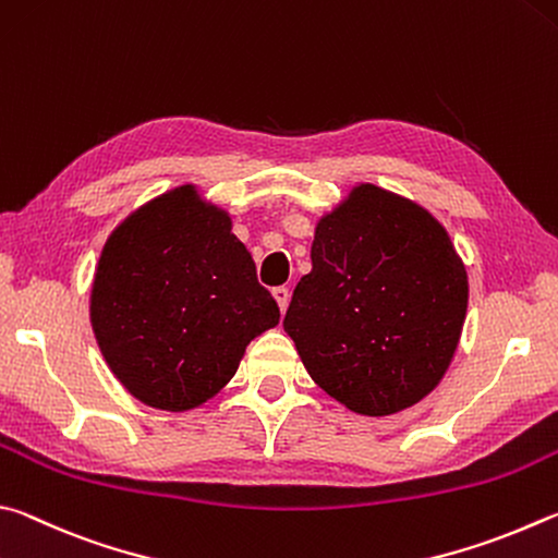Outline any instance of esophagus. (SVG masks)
Segmentation results:
<instances>
[{"mask_svg":"<svg viewBox=\"0 0 558 558\" xmlns=\"http://www.w3.org/2000/svg\"><path fill=\"white\" fill-rule=\"evenodd\" d=\"M271 294H274V299H277V304H279V308H281V314H284L287 306H289V299H291L289 289H287V287H277V289L271 291Z\"/></svg>","mask_w":558,"mask_h":558,"instance_id":"34e87169","label":"esophagus"}]
</instances>
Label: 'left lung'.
Segmentation results:
<instances>
[{
	"instance_id": "obj_1",
	"label": "left lung",
	"mask_w": 558,
	"mask_h": 558,
	"mask_svg": "<svg viewBox=\"0 0 558 558\" xmlns=\"http://www.w3.org/2000/svg\"><path fill=\"white\" fill-rule=\"evenodd\" d=\"M284 330L340 404L387 416L441 383L461 340L468 277L432 213L363 183L320 218Z\"/></svg>"
}]
</instances>
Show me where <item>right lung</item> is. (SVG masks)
Here are the masks:
<instances>
[{"instance_id":"right-lung-1","label":"right lung","mask_w":558,"mask_h":558,"mask_svg":"<svg viewBox=\"0 0 558 558\" xmlns=\"http://www.w3.org/2000/svg\"><path fill=\"white\" fill-rule=\"evenodd\" d=\"M230 218L191 185L132 213L97 264L90 320L107 365L140 402L185 412L238 373L252 338L279 324Z\"/></svg>"}]
</instances>
